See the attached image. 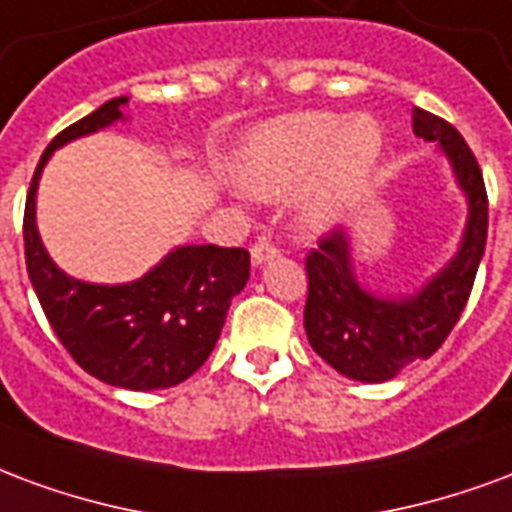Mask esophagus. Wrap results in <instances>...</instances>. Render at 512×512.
Segmentation results:
<instances>
[{"label":"esophagus","mask_w":512,"mask_h":512,"mask_svg":"<svg viewBox=\"0 0 512 512\" xmlns=\"http://www.w3.org/2000/svg\"><path fill=\"white\" fill-rule=\"evenodd\" d=\"M278 253H281V248H278V245H275V242H270V240H259V242H253V245H251L253 264H261V261L272 259V256H278Z\"/></svg>","instance_id":"esophagus-1"}]
</instances>
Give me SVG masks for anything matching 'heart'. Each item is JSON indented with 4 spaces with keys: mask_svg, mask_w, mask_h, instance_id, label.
I'll return each instance as SVG.
<instances>
[{
    "mask_svg": "<svg viewBox=\"0 0 512 512\" xmlns=\"http://www.w3.org/2000/svg\"><path fill=\"white\" fill-rule=\"evenodd\" d=\"M382 147L374 117L343 122L333 111H297L253 130L234 158V174L259 199H283L305 181L300 215L322 229L360 201Z\"/></svg>",
    "mask_w": 512,
    "mask_h": 512,
    "instance_id": "heart-1",
    "label": "heart"
}]
</instances>
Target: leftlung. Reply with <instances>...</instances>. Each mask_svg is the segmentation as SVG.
Instances as JSON below:
<instances>
[{
    "label": "left lung",
    "instance_id": "obj_1",
    "mask_svg": "<svg viewBox=\"0 0 512 512\" xmlns=\"http://www.w3.org/2000/svg\"><path fill=\"white\" fill-rule=\"evenodd\" d=\"M412 128L425 141L442 144L458 185L466 190L469 223L458 256L423 292L404 300H382L360 289L346 231L322 234L305 256L308 341L324 363L357 382H387L414 360H428L445 343L464 313L486 251L488 193L475 152L450 122L431 111L414 108Z\"/></svg>",
    "mask_w": 512,
    "mask_h": 512
}]
</instances>
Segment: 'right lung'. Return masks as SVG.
<instances>
[{
    "instance_id": "1",
    "label": "right lung",
    "mask_w": 512,
    "mask_h": 512,
    "mask_svg": "<svg viewBox=\"0 0 512 512\" xmlns=\"http://www.w3.org/2000/svg\"><path fill=\"white\" fill-rule=\"evenodd\" d=\"M122 103L128 98L103 103L57 133L43 152L24 207L26 272L51 330L89 376L125 390H166L196 374L215 349L231 297L251 278V253L188 245L125 286L67 278L48 259L35 226L40 171L57 147L122 117Z\"/></svg>"
}]
</instances>
